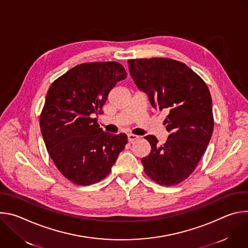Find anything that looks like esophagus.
I'll use <instances>...</instances> for the list:
<instances>
[{"mask_svg":"<svg viewBox=\"0 0 248 248\" xmlns=\"http://www.w3.org/2000/svg\"><path fill=\"white\" fill-rule=\"evenodd\" d=\"M138 138V136L137 135H135V134H132V133H129V134H127V139H128V142H133L134 140H136Z\"/></svg>","mask_w":248,"mask_h":248,"instance_id":"34e87169","label":"esophagus"}]
</instances>
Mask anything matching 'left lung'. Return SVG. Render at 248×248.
<instances>
[{"label": "left lung", "mask_w": 248, "mask_h": 248, "mask_svg": "<svg viewBox=\"0 0 248 248\" xmlns=\"http://www.w3.org/2000/svg\"><path fill=\"white\" fill-rule=\"evenodd\" d=\"M131 78L147 94L150 104L169 113L170 132L164 144L154 135L144 138L151 152L141 163L158 185L171 186L193 172L214 128L212 98L203 79L186 63L167 58L128 60Z\"/></svg>", "instance_id": "obj_1"}]
</instances>
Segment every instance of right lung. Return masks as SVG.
I'll list each match as a JSON object with an SVG mask.
<instances>
[{
  "instance_id": "right-lung-1",
  "label": "right lung",
  "mask_w": 248,
  "mask_h": 248,
  "mask_svg": "<svg viewBox=\"0 0 248 248\" xmlns=\"http://www.w3.org/2000/svg\"><path fill=\"white\" fill-rule=\"evenodd\" d=\"M126 78L117 62H85L50 86L40 116L47 151L61 173L78 186L107 176L127 143L124 133L105 132L97 115L117 82Z\"/></svg>"
}]
</instances>
